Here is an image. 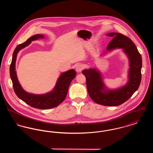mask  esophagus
Masks as SVG:
<instances>
[{"label": "esophagus", "mask_w": 153, "mask_h": 153, "mask_svg": "<svg viewBox=\"0 0 153 153\" xmlns=\"http://www.w3.org/2000/svg\"><path fill=\"white\" fill-rule=\"evenodd\" d=\"M84 65L83 64H81L77 65L76 66V70L77 72H81L84 69Z\"/></svg>", "instance_id": "1"}]
</instances>
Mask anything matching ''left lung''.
<instances>
[{
  "instance_id": "obj_1",
  "label": "left lung",
  "mask_w": 153,
  "mask_h": 153,
  "mask_svg": "<svg viewBox=\"0 0 153 153\" xmlns=\"http://www.w3.org/2000/svg\"><path fill=\"white\" fill-rule=\"evenodd\" d=\"M107 36L114 38L107 46V51L122 48L129 58L130 69L127 84L116 90H106L99 71L89 69L82 73L86 78L88 94L95 102L105 106H117L128 100L138 89L142 61L136 46L128 37L117 33H111Z\"/></svg>"
}]
</instances>
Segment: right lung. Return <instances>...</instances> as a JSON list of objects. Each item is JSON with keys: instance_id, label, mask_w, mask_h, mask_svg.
I'll return each instance as SVG.
<instances>
[{"instance_id": "1", "label": "right lung", "mask_w": 153, "mask_h": 153, "mask_svg": "<svg viewBox=\"0 0 153 153\" xmlns=\"http://www.w3.org/2000/svg\"><path fill=\"white\" fill-rule=\"evenodd\" d=\"M42 38H44L43 35H34L27 39L25 42L19 44L16 47L10 67V74L15 93L20 99L33 108L50 109L57 107L65 99L69 85L76 75L75 71L72 69L62 73L57 80L54 90L45 95H33L25 91L18 80L15 72V62L18 51L28 46L32 41Z\"/></svg>"}]
</instances>
